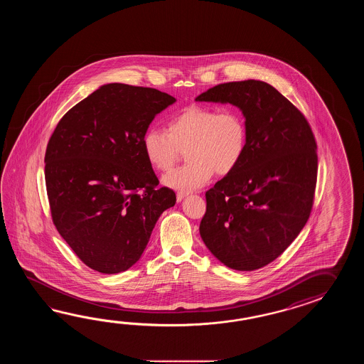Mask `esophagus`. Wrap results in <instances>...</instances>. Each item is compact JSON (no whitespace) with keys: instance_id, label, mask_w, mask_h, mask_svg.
Masks as SVG:
<instances>
[{"instance_id":"obj_1","label":"esophagus","mask_w":364,"mask_h":364,"mask_svg":"<svg viewBox=\"0 0 364 364\" xmlns=\"http://www.w3.org/2000/svg\"><path fill=\"white\" fill-rule=\"evenodd\" d=\"M187 195H188V193H185V191H178V193H177V200H183Z\"/></svg>"}]
</instances>
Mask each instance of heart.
Wrapping results in <instances>:
<instances>
[{"label":"heart","mask_w":364,"mask_h":364,"mask_svg":"<svg viewBox=\"0 0 364 364\" xmlns=\"http://www.w3.org/2000/svg\"><path fill=\"white\" fill-rule=\"evenodd\" d=\"M148 164L168 173L186 149L188 163L166 176L164 182L179 190H193L208 182L213 173L230 174L247 147L245 118L234 109L217 110L193 104L171 117L166 132L148 129L141 139Z\"/></svg>","instance_id":"b5f03b06"}]
</instances>
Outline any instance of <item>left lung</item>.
Masks as SVG:
<instances>
[{
    "mask_svg": "<svg viewBox=\"0 0 364 364\" xmlns=\"http://www.w3.org/2000/svg\"><path fill=\"white\" fill-rule=\"evenodd\" d=\"M195 100L235 105L247 127L240 165L205 193L201 240L232 269L263 268L309 220L316 187L315 136L302 113L262 80L215 85Z\"/></svg>",
    "mask_w": 364,
    "mask_h": 364,
    "instance_id": "obj_1",
    "label": "left lung"
}]
</instances>
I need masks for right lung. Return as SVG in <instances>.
I'll use <instances>...</instances> for the list:
<instances>
[{
  "instance_id": "obj_1",
  "label": "right lung",
  "mask_w": 364,
  "mask_h": 364,
  "mask_svg": "<svg viewBox=\"0 0 364 364\" xmlns=\"http://www.w3.org/2000/svg\"><path fill=\"white\" fill-rule=\"evenodd\" d=\"M176 99L155 88L101 85L62 117L48 141L46 185L62 238L93 271H127L176 193L159 187L141 139Z\"/></svg>"
}]
</instances>
